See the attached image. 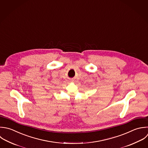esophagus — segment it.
Returning <instances> with one entry per match:
<instances>
[{
  "label": "esophagus",
  "instance_id": "esophagus-1",
  "mask_svg": "<svg viewBox=\"0 0 148 148\" xmlns=\"http://www.w3.org/2000/svg\"><path fill=\"white\" fill-rule=\"evenodd\" d=\"M71 81H71V80H70V82H71Z\"/></svg>",
  "mask_w": 148,
  "mask_h": 148
}]
</instances>
